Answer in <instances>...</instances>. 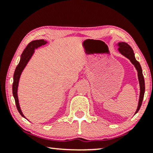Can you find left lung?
Returning a JSON list of instances; mask_svg holds the SVG:
<instances>
[{
    "mask_svg": "<svg viewBox=\"0 0 153 153\" xmlns=\"http://www.w3.org/2000/svg\"><path fill=\"white\" fill-rule=\"evenodd\" d=\"M117 46L118 47V51L123 56L130 60V62L134 65L136 70H137L138 72V79H139V85H140V95H139V104H138V106L136 111L135 114L139 111V110L141 108V106L142 104V102H143V99L144 97V93H145V81H144V78L143 73H142V69L141 67V65L139 62L136 60L134 53L133 49L129 46L128 44L124 42H120L117 44Z\"/></svg>",
    "mask_w": 153,
    "mask_h": 153,
    "instance_id": "1",
    "label": "left lung"
}]
</instances>
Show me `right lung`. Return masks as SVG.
<instances>
[{
  "instance_id": "obj_1",
  "label": "right lung",
  "mask_w": 153,
  "mask_h": 153,
  "mask_svg": "<svg viewBox=\"0 0 153 153\" xmlns=\"http://www.w3.org/2000/svg\"><path fill=\"white\" fill-rule=\"evenodd\" d=\"M47 43V41L45 40V39H36V40H33L28 44L23 51V53L21 56L20 61L19 62L18 65L16 66V70L14 71V76H13V84H12V93H13V97L15 100V103L16 108H17L19 114L22 115V117L25 118L24 115L21 110L19 103V99H18V86H19V82L20 76L22 75V73L24 68L28 64L29 60H30L31 57H32L33 53H35V50L37 49V48L42 47V45H45Z\"/></svg>"
}]
</instances>
